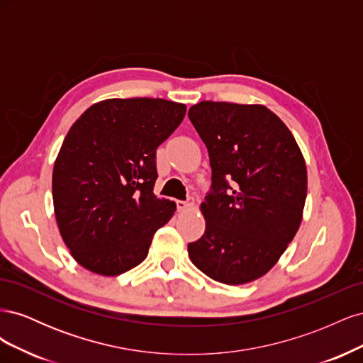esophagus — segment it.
Listing matches in <instances>:
<instances>
[{
  "instance_id": "34e87169",
  "label": "esophagus",
  "mask_w": 363,
  "mask_h": 363,
  "mask_svg": "<svg viewBox=\"0 0 363 363\" xmlns=\"http://www.w3.org/2000/svg\"><path fill=\"white\" fill-rule=\"evenodd\" d=\"M191 206H192V203H189V201H182V200L177 201V208H179V211H186V208H189Z\"/></svg>"
}]
</instances>
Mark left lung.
<instances>
[{
	"label": "left lung",
	"instance_id": "1",
	"mask_svg": "<svg viewBox=\"0 0 363 363\" xmlns=\"http://www.w3.org/2000/svg\"><path fill=\"white\" fill-rule=\"evenodd\" d=\"M208 151L204 235L188 245L194 265L225 284L276 265L300 227L307 194L301 151L281 119L259 104L201 101L188 113Z\"/></svg>",
	"mask_w": 363,
	"mask_h": 363
}]
</instances>
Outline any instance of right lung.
<instances>
[{
  "label": "right lung",
  "mask_w": 363,
  "mask_h": 363,
  "mask_svg": "<svg viewBox=\"0 0 363 363\" xmlns=\"http://www.w3.org/2000/svg\"><path fill=\"white\" fill-rule=\"evenodd\" d=\"M186 106L162 98H112L91 106L65 138L52 169L57 225L72 257L101 276L144 260L174 201L152 194L156 150Z\"/></svg>",
  "instance_id": "add662e5"
}]
</instances>
